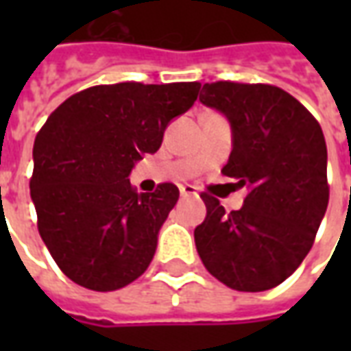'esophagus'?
<instances>
[{
  "mask_svg": "<svg viewBox=\"0 0 351 351\" xmlns=\"http://www.w3.org/2000/svg\"><path fill=\"white\" fill-rule=\"evenodd\" d=\"M180 195H182V197H188V195H197V191H195V188L190 186V184H184V186H180Z\"/></svg>",
  "mask_w": 351,
  "mask_h": 351,
  "instance_id": "esophagus-1",
  "label": "esophagus"
}]
</instances>
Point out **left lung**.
Wrapping results in <instances>:
<instances>
[{
    "instance_id": "8db88e82",
    "label": "left lung",
    "mask_w": 351,
    "mask_h": 351,
    "mask_svg": "<svg viewBox=\"0 0 351 351\" xmlns=\"http://www.w3.org/2000/svg\"><path fill=\"white\" fill-rule=\"evenodd\" d=\"M199 99L228 116L233 150L221 173L248 188L243 208L231 213L201 193L199 258L231 289L276 287L306 258L327 210L324 131L308 108L272 84L206 82Z\"/></svg>"
}]
</instances>
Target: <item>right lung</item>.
I'll use <instances>...</instances> for the list:
<instances>
[{
    "label": "right lung",
    "mask_w": 351,
    "mask_h": 351,
    "mask_svg": "<svg viewBox=\"0 0 351 351\" xmlns=\"http://www.w3.org/2000/svg\"><path fill=\"white\" fill-rule=\"evenodd\" d=\"M199 88L99 84L67 97L39 130L29 178L37 229L75 284L114 291L148 269L178 188L161 182L137 193L128 176L160 148L167 123L193 105Z\"/></svg>",
    "instance_id": "1"
}]
</instances>
